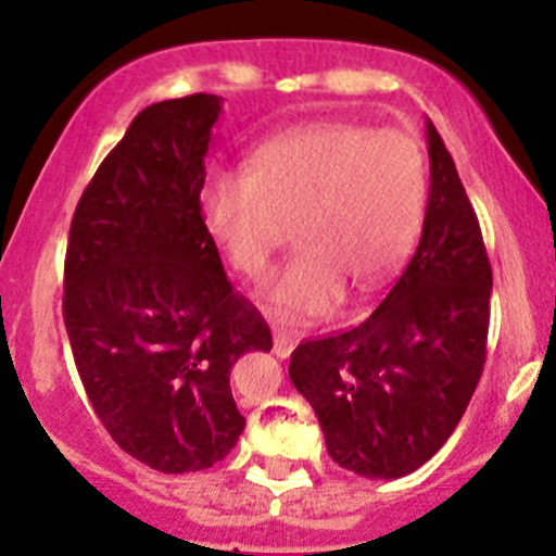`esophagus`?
<instances>
[{"instance_id":"34e87169","label":"esophagus","mask_w":556,"mask_h":556,"mask_svg":"<svg viewBox=\"0 0 556 556\" xmlns=\"http://www.w3.org/2000/svg\"><path fill=\"white\" fill-rule=\"evenodd\" d=\"M295 341H299V336L295 333H290V330H282V328H274V355L288 357L290 352H293Z\"/></svg>"}]
</instances>
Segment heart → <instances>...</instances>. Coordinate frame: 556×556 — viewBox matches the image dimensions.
Returning a JSON list of instances; mask_svg holds the SVG:
<instances>
[{
  "mask_svg": "<svg viewBox=\"0 0 556 556\" xmlns=\"http://www.w3.org/2000/svg\"><path fill=\"white\" fill-rule=\"evenodd\" d=\"M422 206L417 144L352 123L279 134L252 153L250 172L217 169L201 190L206 228L244 277H263L295 226L299 255L263 288L285 319L330 312L346 285L377 288L412 250Z\"/></svg>",
  "mask_w": 556,
  "mask_h": 556,
  "instance_id": "heart-1",
  "label": "heart"
}]
</instances>
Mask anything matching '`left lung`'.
<instances>
[{
    "label": "left lung",
    "mask_w": 556,
    "mask_h": 556,
    "mask_svg": "<svg viewBox=\"0 0 556 556\" xmlns=\"http://www.w3.org/2000/svg\"><path fill=\"white\" fill-rule=\"evenodd\" d=\"M425 137L430 193L412 261L371 317L304 341L290 357L328 454L366 479H401L428 463L463 419L486 361L490 257L430 121Z\"/></svg>",
    "instance_id": "8db88e82"
}]
</instances>
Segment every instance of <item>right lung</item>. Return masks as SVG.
I'll list each match as a JSON object with an SVG mask.
<instances>
[{
	"instance_id": "right-lung-1",
	"label": "right lung",
	"mask_w": 556,
	"mask_h": 556,
	"mask_svg": "<svg viewBox=\"0 0 556 556\" xmlns=\"http://www.w3.org/2000/svg\"><path fill=\"white\" fill-rule=\"evenodd\" d=\"M220 112L212 93L144 106L80 195L66 247L64 325L88 401L161 473L212 468L237 446L231 368L271 350L201 217Z\"/></svg>"
}]
</instances>
